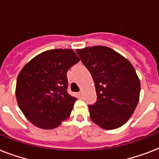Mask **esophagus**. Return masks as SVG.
<instances>
[{
	"label": "esophagus",
	"instance_id": "1",
	"mask_svg": "<svg viewBox=\"0 0 159 159\" xmlns=\"http://www.w3.org/2000/svg\"><path fill=\"white\" fill-rule=\"evenodd\" d=\"M77 95H78V97H82V92H79L78 93H77Z\"/></svg>",
	"mask_w": 159,
	"mask_h": 159
}]
</instances>
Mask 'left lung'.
Returning a JSON list of instances; mask_svg holds the SVG:
<instances>
[{"label": "left lung", "mask_w": 159, "mask_h": 159, "mask_svg": "<svg viewBox=\"0 0 159 159\" xmlns=\"http://www.w3.org/2000/svg\"><path fill=\"white\" fill-rule=\"evenodd\" d=\"M81 61L92 74L97 102L89 105L92 120L105 129L126 123L138 105L140 82L130 62L106 46L77 49Z\"/></svg>", "instance_id": "8db88e82"}]
</instances>
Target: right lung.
Returning a JSON list of instances; mask_svg holds the SVG:
<instances>
[{
	"mask_svg": "<svg viewBox=\"0 0 159 159\" xmlns=\"http://www.w3.org/2000/svg\"><path fill=\"white\" fill-rule=\"evenodd\" d=\"M79 61L72 49H51L37 55L21 69L16 97L31 123L51 129L69 117L77 98L67 92V72Z\"/></svg>",
	"mask_w": 159,
	"mask_h": 159,
	"instance_id": "1",
	"label": "right lung"
}]
</instances>
